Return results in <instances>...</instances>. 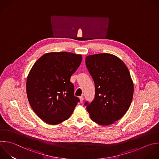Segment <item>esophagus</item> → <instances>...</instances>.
<instances>
[{
    "instance_id": "esophagus-1",
    "label": "esophagus",
    "mask_w": 159,
    "mask_h": 159,
    "mask_svg": "<svg viewBox=\"0 0 159 159\" xmlns=\"http://www.w3.org/2000/svg\"><path fill=\"white\" fill-rule=\"evenodd\" d=\"M79 98H80V102H81V103H82V102H83V101H84V97H83V96H80V97H79Z\"/></svg>"
}]
</instances>
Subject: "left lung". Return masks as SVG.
<instances>
[{
    "mask_svg": "<svg viewBox=\"0 0 159 159\" xmlns=\"http://www.w3.org/2000/svg\"><path fill=\"white\" fill-rule=\"evenodd\" d=\"M86 67L95 84V97L85 106L91 119L109 125L121 119L128 111L134 94L129 70L117 57L104 53L85 58Z\"/></svg>",
    "mask_w": 159,
    "mask_h": 159,
    "instance_id": "8db88e82",
    "label": "left lung"
}]
</instances>
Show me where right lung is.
Returning <instances> with one entry per match:
<instances>
[{
    "instance_id": "obj_1",
    "label": "right lung",
    "mask_w": 159,
    "mask_h": 159,
    "mask_svg": "<svg viewBox=\"0 0 159 159\" xmlns=\"http://www.w3.org/2000/svg\"><path fill=\"white\" fill-rule=\"evenodd\" d=\"M82 60L81 55L70 52H50L32 67L27 79V98L34 112L45 123L56 125L68 119L80 102L70 80Z\"/></svg>"
}]
</instances>
